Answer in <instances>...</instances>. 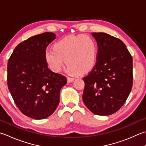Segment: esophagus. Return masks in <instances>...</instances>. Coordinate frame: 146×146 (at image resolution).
Returning <instances> with one entry per match:
<instances>
[{"label": "esophagus", "mask_w": 146, "mask_h": 146, "mask_svg": "<svg viewBox=\"0 0 146 146\" xmlns=\"http://www.w3.org/2000/svg\"><path fill=\"white\" fill-rule=\"evenodd\" d=\"M67 80H68V82L71 83V82H73L74 80H75V78H71V77H68Z\"/></svg>", "instance_id": "34e87169"}]
</instances>
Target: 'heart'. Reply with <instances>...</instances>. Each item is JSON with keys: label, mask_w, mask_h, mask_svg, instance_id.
<instances>
[{"label": "heart", "mask_w": 146, "mask_h": 146, "mask_svg": "<svg viewBox=\"0 0 146 146\" xmlns=\"http://www.w3.org/2000/svg\"><path fill=\"white\" fill-rule=\"evenodd\" d=\"M53 48L47 49L44 58L48 66L59 72L65 62L66 72L75 75L90 71L95 66L98 54V46L92 37L84 35H71L55 43Z\"/></svg>", "instance_id": "heart-1"}]
</instances>
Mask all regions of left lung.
Listing matches in <instances>:
<instances>
[{"label":"left lung","mask_w":146,"mask_h":146,"mask_svg":"<svg viewBox=\"0 0 146 146\" xmlns=\"http://www.w3.org/2000/svg\"><path fill=\"white\" fill-rule=\"evenodd\" d=\"M98 43L97 62L83 80L82 99L94 114L108 116L125 104L133 83V59L121 40L106 33H92Z\"/></svg>","instance_id":"obj_1"}]
</instances>
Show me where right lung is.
Segmentation results:
<instances>
[{"label":"right lung","mask_w":146,"mask_h":146,"mask_svg":"<svg viewBox=\"0 0 146 146\" xmlns=\"http://www.w3.org/2000/svg\"><path fill=\"white\" fill-rule=\"evenodd\" d=\"M55 38L51 32L31 36L17 45L9 59V90L19 110L31 118L52 115L67 83L65 76L48 69L44 58L45 48Z\"/></svg>","instance_id":"1"}]
</instances>
